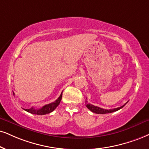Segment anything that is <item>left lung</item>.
<instances>
[{"mask_svg": "<svg viewBox=\"0 0 149 149\" xmlns=\"http://www.w3.org/2000/svg\"><path fill=\"white\" fill-rule=\"evenodd\" d=\"M86 107L88 108L90 111H91L92 112H93V113H95L97 114H107V113H113V112L117 111H119V109H121V108H122L123 107H124V106L126 104V103H127L126 102L124 105L120 106V107H118L116 108H112V109L107 110V109H104V108H100V107H98V106H95L94 105H93V104H88L87 100L86 101Z\"/></svg>", "mask_w": 149, "mask_h": 149, "instance_id": "1", "label": "left lung"}]
</instances>
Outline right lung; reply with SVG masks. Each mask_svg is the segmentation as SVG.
I'll return each instance as SVG.
<instances>
[{
    "label": "right lung",
    "instance_id": "obj_1",
    "mask_svg": "<svg viewBox=\"0 0 149 149\" xmlns=\"http://www.w3.org/2000/svg\"><path fill=\"white\" fill-rule=\"evenodd\" d=\"M61 98H62V93L59 96V97H58L56 101H54V102L50 103V104H47V105H45L41 108H40V109H35V108L32 107L31 108H29V109H25V111L28 112V113L34 114V115H46V114H48L49 113H51V112H52L55 108L57 107L58 104H60Z\"/></svg>",
    "mask_w": 149,
    "mask_h": 149
}]
</instances>
